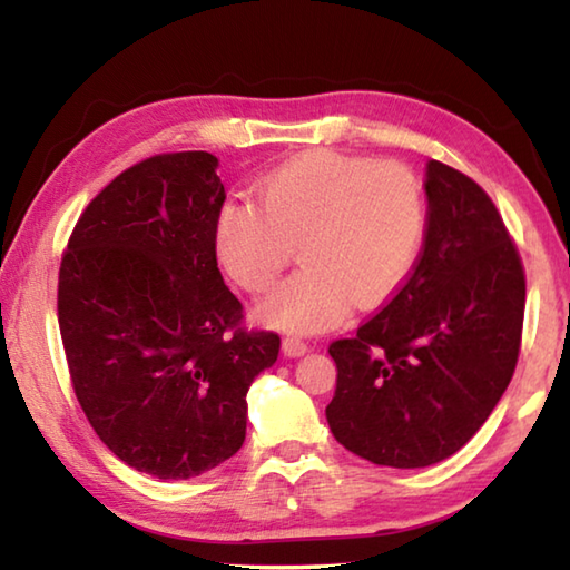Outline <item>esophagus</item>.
<instances>
[{
	"instance_id": "1",
	"label": "esophagus",
	"mask_w": 570,
	"mask_h": 570,
	"mask_svg": "<svg viewBox=\"0 0 570 570\" xmlns=\"http://www.w3.org/2000/svg\"><path fill=\"white\" fill-rule=\"evenodd\" d=\"M282 350H284V356H288V360H296V356H304L308 352V344L296 340V336H286V340L282 342Z\"/></svg>"
}]
</instances>
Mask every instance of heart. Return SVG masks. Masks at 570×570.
I'll list each match as a JSON object with an SVG mask.
<instances>
[{
	"mask_svg": "<svg viewBox=\"0 0 570 570\" xmlns=\"http://www.w3.org/2000/svg\"><path fill=\"white\" fill-rule=\"evenodd\" d=\"M262 200L220 208L216 254L240 288L264 292L298 246L304 266L256 306L264 324L292 334L332 330L352 302L372 308L390 298L417 262L428 226L410 168L330 150L274 170Z\"/></svg>",
	"mask_w": 570,
	"mask_h": 570,
	"instance_id": "1",
	"label": "heart"
}]
</instances>
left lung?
Instances as JSON below:
<instances>
[{
	"instance_id": "obj_1",
	"label": "left lung",
	"mask_w": 570,
	"mask_h": 570,
	"mask_svg": "<svg viewBox=\"0 0 570 570\" xmlns=\"http://www.w3.org/2000/svg\"><path fill=\"white\" fill-rule=\"evenodd\" d=\"M428 234L407 282L352 340L326 407L332 435L387 468H428L465 445L515 372L525 276L493 200L445 163L424 168Z\"/></svg>"
}]
</instances>
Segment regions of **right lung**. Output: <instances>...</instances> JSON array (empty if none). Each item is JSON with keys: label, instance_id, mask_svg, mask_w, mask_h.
<instances>
[{"label": "right lung", "instance_id": "add662e5", "mask_svg": "<svg viewBox=\"0 0 570 570\" xmlns=\"http://www.w3.org/2000/svg\"><path fill=\"white\" fill-rule=\"evenodd\" d=\"M206 150L120 173L77 220L57 320L72 387L125 465L188 480L236 455L246 392L276 362L274 332L240 330L216 262L226 200Z\"/></svg>", "mask_w": 570, "mask_h": 570}]
</instances>
